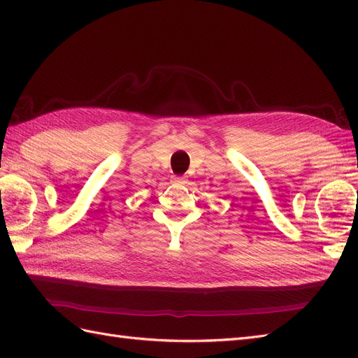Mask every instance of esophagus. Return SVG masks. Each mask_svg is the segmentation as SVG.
<instances>
[{"label": "esophagus", "mask_w": 358, "mask_h": 358, "mask_svg": "<svg viewBox=\"0 0 358 358\" xmlns=\"http://www.w3.org/2000/svg\"><path fill=\"white\" fill-rule=\"evenodd\" d=\"M188 180H187V178H182V176H175V178H171V183H175V185H185Z\"/></svg>", "instance_id": "1"}]
</instances>
